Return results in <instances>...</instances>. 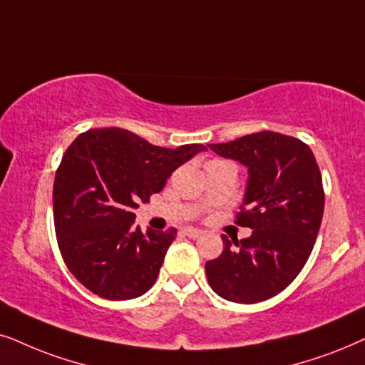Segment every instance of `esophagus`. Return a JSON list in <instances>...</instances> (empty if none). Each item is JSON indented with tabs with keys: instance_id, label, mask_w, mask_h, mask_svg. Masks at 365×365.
Instances as JSON below:
<instances>
[{
	"instance_id": "1",
	"label": "esophagus",
	"mask_w": 365,
	"mask_h": 365,
	"mask_svg": "<svg viewBox=\"0 0 365 365\" xmlns=\"http://www.w3.org/2000/svg\"><path fill=\"white\" fill-rule=\"evenodd\" d=\"M183 233H185L187 237H190V239H197V237L202 235V230H198V228H193V227H187L183 228Z\"/></svg>"
}]
</instances>
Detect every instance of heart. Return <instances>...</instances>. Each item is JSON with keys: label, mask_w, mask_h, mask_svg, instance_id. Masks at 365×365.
Masks as SVG:
<instances>
[{"label": "heart", "mask_w": 365, "mask_h": 365, "mask_svg": "<svg viewBox=\"0 0 365 365\" xmlns=\"http://www.w3.org/2000/svg\"><path fill=\"white\" fill-rule=\"evenodd\" d=\"M218 162H222V160H213V162H210V163H218Z\"/></svg>", "instance_id": "1"}]
</instances>
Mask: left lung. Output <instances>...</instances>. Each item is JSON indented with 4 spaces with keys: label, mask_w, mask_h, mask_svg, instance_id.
I'll return each mask as SVG.
<instances>
[{
    "label": "left lung",
    "mask_w": 365,
    "mask_h": 365,
    "mask_svg": "<svg viewBox=\"0 0 365 365\" xmlns=\"http://www.w3.org/2000/svg\"><path fill=\"white\" fill-rule=\"evenodd\" d=\"M208 148L249 168L235 223L252 228L240 242L222 235L220 257L205 264L208 284L230 302H264L292 284L314 249L325 202L319 165L309 145L277 132Z\"/></svg>",
    "instance_id": "1"
}]
</instances>
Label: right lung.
<instances>
[{
    "mask_svg": "<svg viewBox=\"0 0 365 365\" xmlns=\"http://www.w3.org/2000/svg\"><path fill=\"white\" fill-rule=\"evenodd\" d=\"M202 150L207 147L200 143L155 147L123 128L76 137L56 170L53 218L58 249L80 284L108 300L152 289L177 228L143 233L133 210Z\"/></svg>",
    "mask_w": 365,
    "mask_h": 365,
    "instance_id": "right-lung-1",
    "label": "right lung"
}]
</instances>
